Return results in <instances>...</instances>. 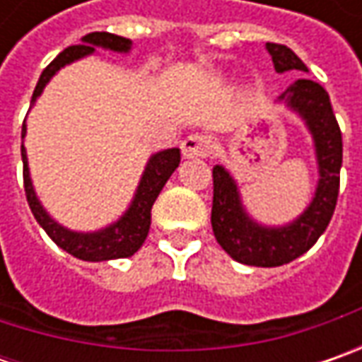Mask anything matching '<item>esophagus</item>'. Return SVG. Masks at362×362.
Wrapping results in <instances>:
<instances>
[{
	"label": "esophagus",
	"instance_id": "1",
	"mask_svg": "<svg viewBox=\"0 0 362 362\" xmlns=\"http://www.w3.org/2000/svg\"><path fill=\"white\" fill-rule=\"evenodd\" d=\"M214 141L209 136L203 134H191L183 143H181V153L185 159H193V157H209L214 153Z\"/></svg>",
	"mask_w": 362,
	"mask_h": 362
}]
</instances>
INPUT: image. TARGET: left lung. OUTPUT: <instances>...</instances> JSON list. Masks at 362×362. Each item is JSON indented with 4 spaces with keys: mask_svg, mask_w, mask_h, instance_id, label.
<instances>
[{
    "mask_svg": "<svg viewBox=\"0 0 362 362\" xmlns=\"http://www.w3.org/2000/svg\"><path fill=\"white\" fill-rule=\"evenodd\" d=\"M266 48L276 72H308L306 64L288 46L268 42ZM278 100L296 110L313 132L320 179L306 211L284 228H264L245 214L231 175L221 165L214 167V235L235 262L257 268H276L308 252L330 223L341 187L342 134L328 92L314 80L298 78Z\"/></svg>",
    "mask_w": 362,
    "mask_h": 362,
    "instance_id": "8db88e82",
    "label": "left lung"
}]
</instances>
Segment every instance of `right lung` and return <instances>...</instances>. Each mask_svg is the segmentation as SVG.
<instances>
[{
  "label": "right lung",
  "instance_id": "obj_1",
  "mask_svg": "<svg viewBox=\"0 0 362 362\" xmlns=\"http://www.w3.org/2000/svg\"><path fill=\"white\" fill-rule=\"evenodd\" d=\"M94 46L115 49V52H129L131 49V40L122 37V35L108 34V32H92V34L82 37V44L68 46L42 72V76L35 84L34 94H32V105L35 103V98L42 94L44 86L49 82V78L54 76L62 66L92 54ZM23 136H25V120H23V127H21V139ZM21 160H23V189H25V197H28V203H30V209L34 214L35 221L52 238V242L60 245L64 252L72 254L78 259L105 262V259L132 256L145 243L146 233H148V228H151V207H153L155 199L159 197L160 189L165 187L167 179L179 167L181 151L179 148H167V151H160L157 155H153L146 163L145 173L141 177V183H139V189L134 193V199H132L129 211L120 217L117 223L108 226L105 230L94 231V233H78V231L66 230L60 223H56L46 214V209L42 207V203L37 202V197H35L23 145H21Z\"/></svg>",
  "mask_w": 362,
  "mask_h": 362
}]
</instances>
